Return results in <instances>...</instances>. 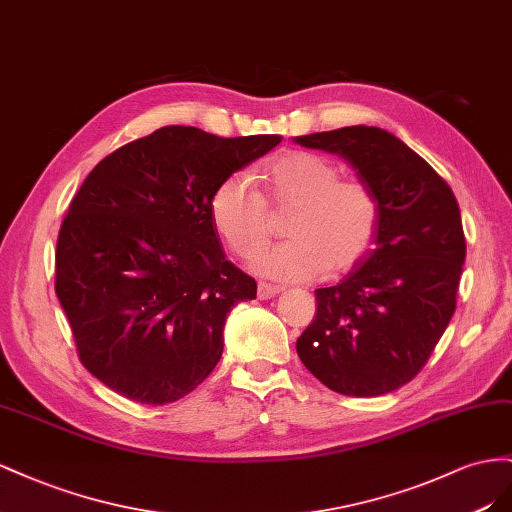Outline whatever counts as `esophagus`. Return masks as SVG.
Listing matches in <instances>:
<instances>
[{"label": "esophagus", "mask_w": 512, "mask_h": 512, "mask_svg": "<svg viewBox=\"0 0 512 512\" xmlns=\"http://www.w3.org/2000/svg\"><path fill=\"white\" fill-rule=\"evenodd\" d=\"M279 294V287L268 285V283H257V298L259 300H268Z\"/></svg>", "instance_id": "1"}]
</instances>
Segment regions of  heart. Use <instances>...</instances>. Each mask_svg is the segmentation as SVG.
<instances>
[{
  "mask_svg": "<svg viewBox=\"0 0 512 512\" xmlns=\"http://www.w3.org/2000/svg\"><path fill=\"white\" fill-rule=\"evenodd\" d=\"M266 195L244 173L216 184L210 218L218 236L240 257H251L274 231V212L289 214L291 240L255 257V270L274 281L306 283L345 274L369 255L379 229V199L358 178H341L330 158L291 150L264 167Z\"/></svg>",
  "mask_w": 512,
  "mask_h": 512,
  "instance_id": "heart-1",
  "label": "heart"
}]
</instances>
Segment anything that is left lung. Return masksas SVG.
Instances as JSON below:
<instances>
[{
	"mask_svg": "<svg viewBox=\"0 0 512 512\" xmlns=\"http://www.w3.org/2000/svg\"><path fill=\"white\" fill-rule=\"evenodd\" d=\"M343 156L379 199L375 251L334 287L296 343L302 364L347 397H379L425 367L457 309L465 261L459 203L412 148L375 126L296 137Z\"/></svg>",
	"mask_w": 512,
	"mask_h": 512,
	"instance_id": "1",
	"label": "left lung"
}]
</instances>
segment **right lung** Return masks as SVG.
Segmentation results:
<instances>
[{"label": "right lung", "instance_id": "right-lung-1", "mask_svg": "<svg viewBox=\"0 0 512 512\" xmlns=\"http://www.w3.org/2000/svg\"><path fill=\"white\" fill-rule=\"evenodd\" d=\"M281 139L163 126L87 175L57 236L55 294L102 384L165 405L214 371L227 315L257 283L225 259L210 197Z\"/></svg>", "mask_w": 512, "mask_h": 512}]
</instances>
